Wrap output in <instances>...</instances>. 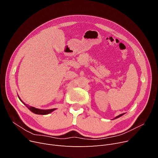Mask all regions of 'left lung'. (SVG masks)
<instances>
[{"mask_svg":"<svg viewBox=\"0 0 158 158\" xmlns=\"http://www.w3.org/2000/svg\"><path fill=\"white\" fill-rule=\"evenodd\" d=\"M123 114H123H120V115H118V116H117V117L114 118V119H115V118H118V117H121V116H122Z\"/></svg>","mask_w":158,"mask_h":158,"instance_id":"obj_1","label":"left lung"}]
</instances>
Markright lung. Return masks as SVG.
Instances as JSON below:
<instances>
[{
	"mask_svg": "<svg viewBox=\"0 0 158 158\" xmlns=\"http://www.w3.org/2000/svg\"><path fill=\"white\" fill-rule=\"evenodd\" d=\"M20 100L21 101V99L19 98ZM22 102V101H21ZM25 105H26L28 109L31 111L32 113H34L35 114H48L50 113H51L52 111H53L54 110H55L56 109H51V110H40V109H37V108H35V107H31V106H27L26 104L23 103Z\"/></svg>",
	"mask_w": 158,
	"mask_h": 158,
	"instance_id": "right-lung-1",
	"label": "right lung"
}]
</instances>
